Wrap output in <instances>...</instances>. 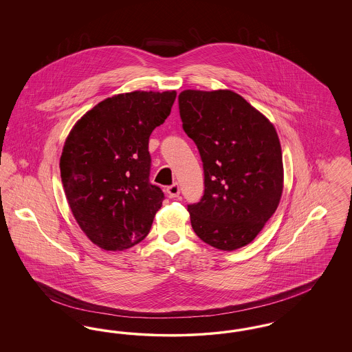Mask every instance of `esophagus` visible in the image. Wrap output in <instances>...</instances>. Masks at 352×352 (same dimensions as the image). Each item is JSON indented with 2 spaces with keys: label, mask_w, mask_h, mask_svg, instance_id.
Masks as SVG:
<instances>
[{
  "label": "esophagus",
  "mask_w": 352,
  "mask_h": 352,
  "mask_svg": "<svg viewBox=\"0 0 352 352\" xmlns=\"http://www.w3.org/2000/svg\"><path fill=\"white\" fill-rule=\"evenodd\" d=\"M166 191H168V197H170V198H177V197L179 195V192H181L178 184H171V186H168Z\"/></svg>",
  "instance_id": "obj_1"
}]
</instances>
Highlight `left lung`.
Instances as JSON below:
<instances>
[{
    "mask_svg": "<svg viewBox=\"0 0 352 352\" xmlns=\"http://www.w3.org/2000/svg\"><path fill=\"white\" fill-rule=\"evenodd\" d=\"M186 134L204 170L201 201L188 204L199 239L221 251L260 234L284 188L283 151L273 124L231 89H186L178 96Z\"/></svg>",
    "mask_w": 352,
    "mask_h": 352,
    "instance_id": "1",
    "label": "left lung"
}]
</instances>
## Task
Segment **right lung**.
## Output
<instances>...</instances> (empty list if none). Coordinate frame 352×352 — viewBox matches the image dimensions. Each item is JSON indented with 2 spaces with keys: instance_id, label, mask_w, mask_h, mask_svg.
Returning a JSON list of instances; mask_svg holds the SVG:
<instances>
[{
  "instance_id": "add662e5",
  "label": "right lung",
  "mask_w": 352,
  "mask_h": 352,
  "mask_svg": "<svg viewBox=\"0 0 352 352\" xmlns=\"http://www.w3.org/2000/svg\"><path fill=\"white\" fill-rule=\"evenodd\" d=\"M175 98V91L115 95L78 120L66 138L59 168L68 206L101 250L131 248L151 231L165 197L149 182V137Z\"/></svg>"
}]
</instances>
